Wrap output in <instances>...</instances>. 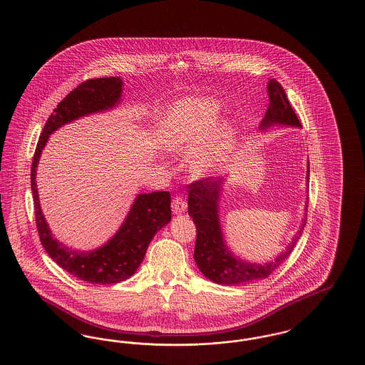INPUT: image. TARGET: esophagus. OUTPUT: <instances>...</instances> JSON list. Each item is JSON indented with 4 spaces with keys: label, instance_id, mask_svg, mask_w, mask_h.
<instances>
[{
    "label": "esophagus",
    "instance_id": "1",
    "mask_svg": "<svg viewBox=\"0 0 365 365\" xmlns=\"http://www.w3.org/2000/svg\"><path fill=\"white\" fill-rule=\"evenodd\" d=\"M186 208H187L186 201L182 197H175L174 200H173V212H174L175 215L183 213Z\"/></svg>",
    "mask_w": 365,
    "mask_h": 365
}]
</instances>
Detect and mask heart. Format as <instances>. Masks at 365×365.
Listing matches in <instances>:
<instances>
[{"label":"heart","mask_w":365,"mask_h":365,"mask_svg":"<svg viewBox=\"0 0 365 365\" xmlns=\"http://www.w3.org/2000/svg\"><path fill=\"white\" fill-rule=\"evenodd\" d=\"M222 118V105L212 97H189L171 105L158 127V142L167 150L185 152L207 138ZM234 131L226 127L191 157V171L205 175L226 161Z\"/></svg>","instance_id":"1"}]
</instances>
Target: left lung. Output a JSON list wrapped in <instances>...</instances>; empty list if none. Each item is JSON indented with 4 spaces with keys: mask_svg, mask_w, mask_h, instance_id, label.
I'll list each match as a JSON object with an SVG mask.
<instances>
[{
    "mask_svg": "<svg viewBox=\"0 0 365 365\" xmlns=\"http://www.w3.org/2000/svg\"><path fill=\"white\" fill-rule=\"evenodd\" d=\"M267 90L269 105L259 127L261 131H265L272 125L301 127V123L289 103L283 87L277 82V79H269ZM307 182L309 183V163L307 171ZM223 183L225 178H205L189 185L187 204L189 215L192 217V222L197 228L194 260L198 265V269L209 280L228 286L245 284L268 278L274 272V269H277L292 255L295 243L302 234L307 217L302 220V225L295 234L293 241L284 252L277 256V259L267 261L264 264L241 260L228 250L220 227L219 200L223 190ZM307 209L308 208H305V212Z\"/></svg>",
    "mask_w": 365,
    "mask_h": 365,
    "instance_id": "1",
    "label": "left lung"
}]
</instances>
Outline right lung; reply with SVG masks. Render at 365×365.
I'll use <instances>...</instances> for the list:
<instances>
[{"label":"right lung","instance_id":"add662e5","mask_svg":"<svg viewBox=\"0 0 365 365\" xmlns=\"http://www.w3.org/2000/svg\"><path fill=\"white\" fill-rule=\"evenodd\" d=\"M122 93L123 81L119 76L88 79L73 88L45 123L31 164L35 223L42 246L52 260L72 277L93 284L119 283L137 272L157 231L171 220L170 192L138 194L118 232L98 249L81 252L53 237L41 209L35 176L42 150L57 128L87 115L115 108L122 100Z\"/></svg>","mask_w":365,"mask_h":365}]
</instances>
